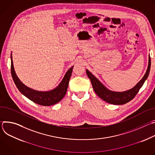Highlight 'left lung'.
I'll return each mask as SVG.
<instances>
[{"label": "left lung", "instance_id": "left-lung-1", "mask_svg": "<svg viewBox=\"0 0 155 155\" xmlns=\"http://www.w3.org/2000/svg\"><path fill=\"white\" fill-rule=\"evenodd\" d=\"M151 67V59L149 54L148 65L143 78L137 83V84L131 89L123 91L116 92L109 90L107 88L89 71L86 70V74L91 80L94 91L96 94L104 101L114 105H123L127 103L133 99L139 92L144 82L147 79Z\"/></svg>", "mask_w": 155, "mask_h": 155}]
</instances>
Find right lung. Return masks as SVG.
<instances>
[{"instance_id":"add662e5","label":"right lung","mask_w":155,"mask_h":155,"mask_svg":"<svg viewBox=\"0 0 155 155\" xmlns=\"http://www.w3.org/2000/svg\"><path fill=\"white\" fill-rule=\"evenodd\" d=\"M10 58L11 73L13 80L18 90L24 96L32 102L43 106H50L56 104L62 99L67 92L74 66L71 67L65 73L61 83L54 89L48 91H39L31 89L20 81L15 71L12 53Z\"/></svg>"}]
</instances>
